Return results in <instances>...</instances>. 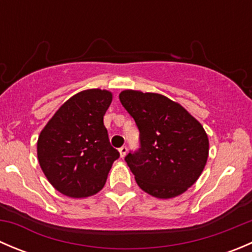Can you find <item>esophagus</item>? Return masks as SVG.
I'll use <instances>...</instances> for the list:
<instances>
[{"label": "esophagus", "mask_w": 252, "mask_h": 252, "mask_svg": "<svg viewBox=\"0 0 252 252\" xmlns=\"http://www.w3.org/2000/svg\"><path fill=\"white\" fill-rule=\"evenodd\" d=\"M126 152H128V147H126V146H122L121 149H119V154H121L122 158H123V157L126 156Z\"/></svg>", "instance_id": "esophagus-1"}]
</instances>
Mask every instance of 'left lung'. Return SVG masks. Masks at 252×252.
I'll list each match as a JSON object with an SVG mask.
<instances>
[{
	"instance_id": "obj_1",
	"label": "left lung",
	"mask_w": 252,
	"mask_h": 252,
	"mask_svg": "<svg viewBox=\"0 0 252 252\" xmlns=\"http://www.w3.org/2000/svg\"><path fill=\"white\" fill-rule=\"evenodd\" d=\"M119 100L140 133V147L124 158L139 187L158 199L187 191L207 162L208 138L201 124L159 94L124 90Z\"/></svg>"
}]
</instances>
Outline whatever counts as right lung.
<instances>
[{"label": "right lung", "mask_w": 252, "mask_h": 252, "mask_svg": "<svg viewBox=\"0 0 252 252\" xmlns=\"http://www.w3.org/2000/svg\"><path fill=\"white\" fill-rule=\"evenodd\" d=\"M111 102L107 90L78 93L61 106L40 133V166L52 187L65 196L79 199L100 191L119 157L103 126Z\"/></svg>", "instance_id": "add662e5"}]
</instances>
